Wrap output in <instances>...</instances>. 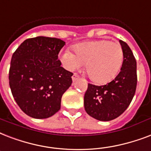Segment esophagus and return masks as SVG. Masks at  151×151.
<instances>
[{"label": "esophagus", "instance_id": "esophagus-1", "mask_svg": "<svg viewBox=\"0 0 151 151\" xmlns=\"http://www.w3.org/2000/svg\"><path fill=\"white\" fill-rule=\"evenodd\" d=\"M79 78H80V76H79V75L77 74V73H74V75H73V76H72V81H73V82L76 81L77 79H79Z\"/></svg>", "mask_w": 151, "mask_h": 151}]
</instances>
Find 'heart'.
Wrapping results in <instances>:
<instances>
[{
  "instance_id": "heart-1",
  "label": "heart",
  "mask_w": 151,
  "mask_h": 151,
  "mask_svg": "<svg viewBox=\"0 0 151 151\" xmlns=\"http://www.w3.org/2000/svg\"><path fill=\"white\" fill-rule=\"evenodd\" d=\"M73 52L66 50L61 60L69 70L85 64V70L93 81L103 83L116 76L124 60L123 49L120 44L108 40H95L74 45Z\"/></svg>"
}]
</instances>
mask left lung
<instances>
[{
	"label": "left lung",
	"instance_id": "left-lung-1",
	"mask_svg": "<svg viewBox=\"0 0 151 151\" xmlns=\"http://www.w3.org/2000/svg\"><path fill=\"white\" fill-rule=\"evenodd\" d=\"M120 43L124 60L119 74L106 85L88 83L84 94L87 114L101 121H109L121 115L130 105L136 90V60L128 44L122 40Z\"/></svg>",
	"mask_w": 151,
	"mask_h": 151
}]
</instances>
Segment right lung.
Returning <instances> with one entry per match:
<instances>
[{"label":"right lung","instance_id":"add662e5","mask_svg":"<svg viewBox=\"0 0 151 151\" xmlns=\"http://www.w3.org/2000/svg\"><path fill=\"white\" fill-rule=\"evenodd\" d=\"M65 42L38 36L26 39L12 54L9 86L23 113L36 119L52 116L60 109L73 73L60 66L58 53Z\"/></svg>","mask_w":151,"mask_h":151}]
</instances>
